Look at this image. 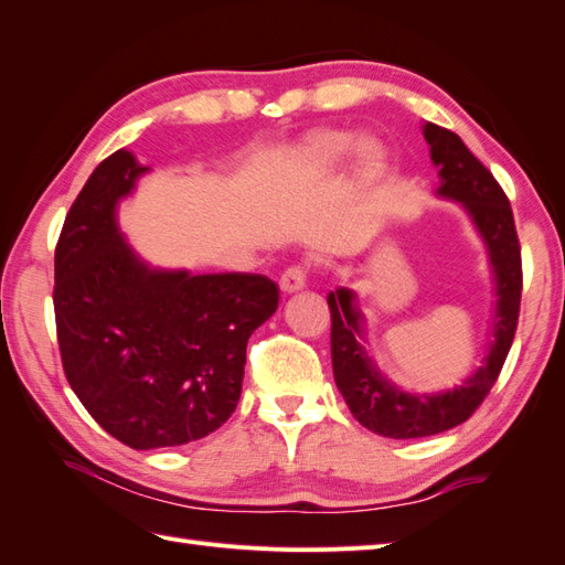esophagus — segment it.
<instances>
[{
    "label": "esophagus",
    "mask_w": 565,
    "mask_h": 565,
    "mask_svg": "<svg viewBox=\"0 0 565 565\" xmlns=\"http://www.w3.org/2000/svg\"><path fill=\"white\" fill-rule=\"evenodd\" d=\"M305 285H307V270L302 266H292L280 275V290L285 295L305 290Z\"/></svg>",
    "instance_id": "esophagus-1"
}]
</instances>
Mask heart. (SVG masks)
Listing matches in <instances>:
<instances>
[{"mask_svg": "<svg viewBox=\"0 0 565 565\" xmlns=\"http://www.w3.org/2000/svg\"><path fill=\"white\" fill-rule=\"evenodd\" d=\"M350 147H353V137L343 130H315L299 140L292 157H295V164L299 167L321 169V167L338 164V161L350 152ZM358 157L362 164L367 167H380L384 161L382 147H377V142H370V140L358 142Z\"/></svg>", "mask_w": 565, "mask_h": 565, "instance_id": "1", "label": "heart"}]
</instances>
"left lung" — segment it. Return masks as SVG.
Wrapping results in <instances>:
<instances>
[{
    "label": "left lung",
    "instance_id": "1",
    "mask_svg": "<svg viewBox=\"0 0 565 565\" xmlns=\"http://www.w3.org/2000/svg\"><path fill=\"white\" fill-rule=\"evenodd\" d=\"M423 137L430 145V159L440 177L437 195L455 200L467 210L486 244L495 282L493 341L483 365L459 386L445 392H404L384 377L362 345V315L355 305V292L348 287L329 292L331 362L338 392L360 425L392 440L445 433L483 404L510 353L522 297L520 242L503 188L452 130L425 122Z\"/></svg>",
    "mask_w": 565,
    "mask_h": 565
}]
</instances>
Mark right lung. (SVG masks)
<instances>
[{
    "label": "right lung",
    "mask_w": 565,
    "mask_h": 565,
    "mask_svg": "<svg viewBox=\"0 0 565 565\" xmlns=\"http://www.w3.org/2000/svg\"><path fill=\"white\" fill-rule=\"evenodd\" d=\"M147 171L128 149L104 159L55 248L62 367L92 418L132 449L185 445L227 423L248 338L280 297L266 275H193L137 256L116 210Z\"/></svg>",
    "instance_id": "right-lung-1"
}]
</instances>
